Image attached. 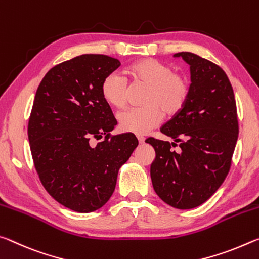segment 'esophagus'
Returning a JSON list of instances; mask_svg holds the SVG:
<instances>
[{"label": "esophagus", "mask_w": 259, "mask_h": 259, "mask_svg": "<svg viewBox=\"0 0 259 259\" xmlns=\"http://www.w3.org/2000/svg\"><path fill=\"white\" fill-rule=\"evenodd\" d=\"M138 140H139V143H143V142H145V138H143V137H140V135H138Z\"/></svg>", "instance_id": "34e87169"}]
</instances>
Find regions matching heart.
Returning <instances> with one entry per match:
<instances>
[{"mask_svg": "<svg viewBox=\"0 0 259 259\" xmlns=\"http://www.w3.org/2000/svg\"><path fill=\"white\" fill-rule=\"evenodd\" d=\"M135 82L149 86L143 99V107H132L118 114L121 130L135 134H146L157 126L163 118L177 114L188 100L190 86L185 75L176 73L167 63L155 58H143L128 67ZM128 82L120 72L113 71L103 79L101 92L103 99L114 108L124 107Z\"/></svg>", "mask_w": 259, "mask_h": 259, "instance_id": "1", "label": "heart"}]
</instances>
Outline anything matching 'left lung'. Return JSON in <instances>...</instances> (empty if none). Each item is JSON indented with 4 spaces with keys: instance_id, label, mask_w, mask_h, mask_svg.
Segmentation results:
<instances>
[{
    "instance_id": "1",
    "label": "left lung",
    "mask_w": 259,
    "mask_h": 259,
    "mask_svg": "<svg viewBox=\"0 0 259 259\" xmlns=\"http://www.w3.org/2000/svg\"><path fill=\"white\" fill-rule=\"evenodd\" d=\"M190 66V92L185 107L160 132L173 142L146 140L156 157L150 177L166 204L187 210L217 192L231 167L239 134L234 92L225 72L193 53L173 55ZM180 147L176 152L172 147Z\"/></svg>"
}]
</instances>
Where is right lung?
Instances as JSON below:
<instances>
[{"mask_svg": "<svg viewBox=\"0 0 259 259\" xmlns=\"http://www.w3.org/2000/svg\"><path fill=\"white\" fill-rule=\"evenodd\" d=\"M119 66L105 55L74 57L47 72L34 97L27 130L34 166L50 196L80 213L109 201L118 171L139 145L132 133L110 135L117 120L101 84Z\"/></svg>", "mask_w": 259, "mask_h": 259, "instance_id": "add662e5", "label": "right lung"}]
</instances>
